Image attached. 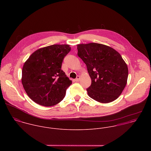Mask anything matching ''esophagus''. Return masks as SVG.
Returning a JSON list of instances; mask_svg holds the SVG:
<instances>
[{"mask_svg":"<svg viewBox=\"0 0 151 151\" xmlns=\"http://www.w3.org/2000/svg\"><path fill=\"white\" fill-rule=\"evenodd\" d=\"M80 77L78 76L77 77V78L74 80V81H76V82H78V81H80Z\"/></svg>","mask_w":151,"mask_h":151,"instance_id":"obj_1","label":"esophagus"}]
</instances>
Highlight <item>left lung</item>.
I'll use <instances>...</instances> for the list:
<instances>
[{
  "mask_svg": "<svg viewBox=\"0 0 151 151\" xmlns=\"http://www.w3.org/2000/svg\"><path fill=\"white\" fill-rule=\"evenodd\" d=\"M78 56L86 63L91 78L88 96L101 103L114 101L127 84L129 70L120 54L105 45H77Z\"/></svg>",
  "mask_w": 151,
  "mask_h": 151,
  "instance_id": "obj_1",
  "label": "left lung"
}]
</instances>
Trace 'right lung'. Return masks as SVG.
Listing matches in <instances>:
<instances>
[{
    "instance_id": "1",
    "label": "right lung",
    "mask_w": 151,
    "mask_h": 151,
    "mask_svg": "<svg viewBox=\"0 0 151 151\" xmlns=\"http://www.w3.org/2000/svg\"><path fill=\"white\" fill-rule=\"evenodd\" d=\"M69 45H52L31 55L23 65L22 84L28 96L35 103L52 106L62 101L72 81L61 70Z\"/></svg>"
}]
</instances>
